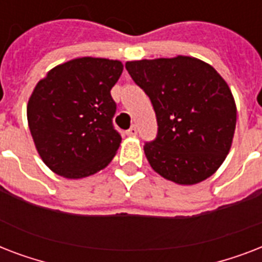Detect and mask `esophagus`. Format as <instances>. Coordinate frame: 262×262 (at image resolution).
<instances>
[{
	"label": "esophagus",
	"mask_w": 262,
	"mask_h": 262,
	"mask_svg": "<svg viewBox=\"0 0 262 262\" xmlns=\"http://www.w3.org/2000/svg\"><path fill=\"white\" fill-rule=\"evenodd\" d=\"M126 135H127V136H136V135H137V127H136V126H132L130 129H127V130H126Z\"/></svg>",
	"instance_id": "34e87169"
}]
</instances>
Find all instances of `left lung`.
I'll use <instances>...</instances> for the list:
<instances>
[{
    "label": "left lung",
    "instance_id": "1",
    "mask_svg": "<svg viewBox=\"0 0 262 262\" xmlns=\"http://www.w3.org/2000/svg\"><path fill=\"white\" fill-rule=\"evenodd\" d=\"M126 71L151 99L156 139L145 143L151 167L179 185L199 183L220 167L231 148L236 107L227 83L204 61H129Z\"/></svg>",
    "mask_w": 262,
    "mask_h": 262
}]
</instances>
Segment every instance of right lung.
Segmentation results:
<instances>
[{
    "mask_svg": "<svg viewBox=\"0 0 262 262\" xmlns=\"http://www.w3.org/2000/svg\"><path fill=\"white\" fill-rule=\"evenodd\" d=\"M121 61L83 57L53 68L36 84L27 106L35 147L47 167L69 179L84 178L110 163L121 144L110 91Z\"/></svg>",
    "mask_w": 262,
    "mask_h": 262,
    "instance_id": "add662e5",
    "label": "right lung"
}]
</instances>
